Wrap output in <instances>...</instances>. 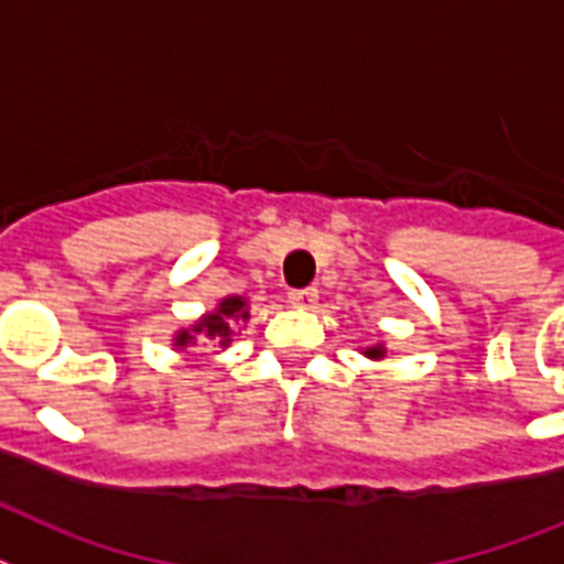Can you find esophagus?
Listing matches in <instances>:
<instances>
[{
    "instance_id": "esophagus-1",
    "label": "esophagus",
    "mask_w": 564,
    "mask_h": 564,
    "mask_svg": "<svg viewBox=\"0 0 564 564\" xmlns=\"http://www.w3.org/2000/svg\"><path fill=\"white\" fill-rule=\"evenodd\" d=\"M290 304L301 306V310H310V306L318 301V290L315 286H306V290H290Z\"/></svg>"
}]
</instances>
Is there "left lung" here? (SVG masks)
<instances>
[{
    "label": "left lung",
    "mask_w": 564,
    "mask_h": 564,
    "mask_svg": "<svg viewBox=\"0 0 564 564\" xmlns=\"http://www.w3.org/2000/svg\"><path fill=\"white\" fill-rule=\"evenodd\" d=\"M365 354H368L370 359H382V347H370V350H365Z\"/></svg>",
    "instance_id": "left-lung-1"
}]
</instances>
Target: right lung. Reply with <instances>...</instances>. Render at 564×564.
Returning a JSON list of instances; mask_svg holds the SVG:
<instances>
[{"label":"right lung","instance_id":"1","mask_svg":"<svg viewBox=\"0 0 564 564\" xmlns=\"http://www.w3.org/2000/svg\"><path fill=\"white\" fill-rule=\"evenodd\" d=\"M235 318H249V310H246V301L242 297H226L223 304L217 306V313L205 315L203 322L196 324L194 333L199 338H205V341H217V345L226 347L228 341H231V322ZM194 333H187V329H182L176 336V347H187L194 345L196 338Z\"/></svg>","mask_w":564,"mask_h":564}]
</instances>
